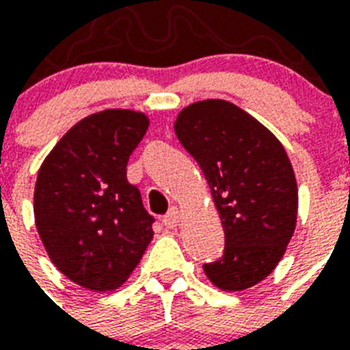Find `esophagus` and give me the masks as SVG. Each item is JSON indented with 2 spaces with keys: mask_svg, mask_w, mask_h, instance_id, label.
Segmentation results:
<instances>
[{
  "mask_svg": "<svg viewBox=\"0 0 350 350\" xmlns=\"http://www.w3.org/2000/svg\"><path fill=\"white\" fill-rule=\"evenodd\" d=\"M178 224H180V211L178 208H170L169 213L163 216V225L167 229H174Z\"/></svg>",
  "mask_w": 350,
  "mask_h": 350,
  "instance_id": "1",
  "label": "esophagus"
}]
</instances>
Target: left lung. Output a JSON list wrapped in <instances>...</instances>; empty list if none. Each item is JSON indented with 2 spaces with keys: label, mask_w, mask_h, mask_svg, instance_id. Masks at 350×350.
<instances>
[{
  "label": "left lung",
  "mask_w": 350,
  "mask_h": 350,
  "mask_svg": "<svg viewBox=\"0 0 350 350\" xmlns=\"http://www.w3.org/2000/svg\"><path fill=\"white\" fill-rule=\"evenodd\" d=\"M174 132L202 167L225 230L224 256L203 271L227 293L254 287L276 269L296 229L298 185L285 148L225 100L185 107Z\"/></svg>",
  "instance_id": "left-lung-1"
}]
</instances>
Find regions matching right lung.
<instances>
[{
  "mask_svg": "<svg viewBox=\"0 0 350 350\" xmlns=\"http://www.w3.org/2000/svg\"><path fill=\"white\" fill-rule=\"evenodd\" d=\"M148 129L143 112L107 109L78 121L41 163L36 229L51 261L79 287H121L154 232L126 161Z\"/></svg>",
  "mask_w": 350,
  "mask_h": 350,
  "instance_id": "1",
  "label": "right lung"
}]
</instances>
